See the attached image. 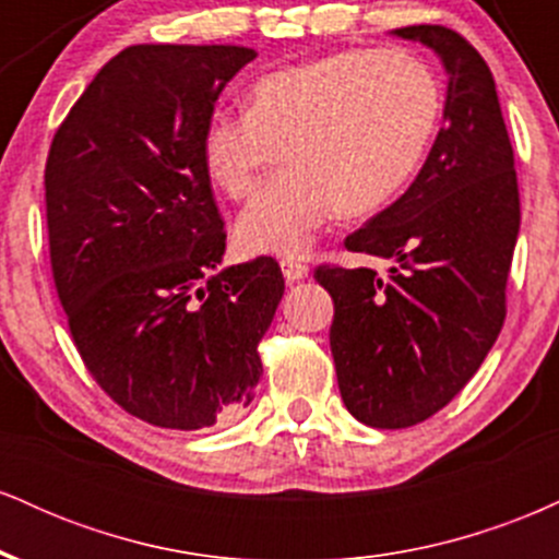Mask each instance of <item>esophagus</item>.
Instances as JSON below:
<instances>
[{
  "label": "esophagus",
  "instance_id": "esophagus-1",
  "mask_svg": "<svg viewBox=\"0 0 559 559\" xmlns=\"http://www.w3.org/2000/svg\"><path fill=\"white\" fill-rule=\"evenodd\" d=\"M281 271H284V278L288 281V284H294V281L307 278L310 267H307L305 262H299V260H294V258H284V260H281Z\"/></svg>",
  "mask_w": 559,
  "mask_h": 559
}]
</instances>
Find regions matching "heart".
<instances>
[{
	"label": "heart",
	"mask_w": 559,
	"mask_h": 559,
	"mask_svg": "<svg viewBox=\"0 0 559 559\" xmlns=\"http://www.w3.org/2000/svg\"><path fill=\"white\" fill-rule=\"evenodd\" d=\"M441 118V92L418 57L352 49L262 75L247 112L217 110L199 155L239 199L278 150L284 170L243 204L234 236L247 254H305L331 217L386 207L418 170Z\"/></svg>",
	"instance_id": "b5f03b06"
}]
</instances>
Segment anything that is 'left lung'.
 <instances>
[{
    "instance_id": "obj_1",
    "label": "left lung",
    "mask_w": 559,
    "mask_h": 559,
    "mask_svg": "<svg viewBox=\"0 0 559 559\" xmlns=\"http://www.w3.org/2000/svg\"><path fill=\"white\" fill-rule=\"evenodd\" d=\"M391 34L444 66V126L409 189L344 241L394 260L386 278L370 267L316 271L333 299L338 391L373 428L431 418L480 368L502 331L521 228L515 157L484 57L444 25Z\"/></svg>"
}]
</instances>
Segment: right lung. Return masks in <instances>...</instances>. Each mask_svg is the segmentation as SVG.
<instances>
[{
	"label": "right lung",
	"mask_w": 559,
	"mask_h": 559,
	"mask_svg": "<svg viewBox=\"0 0 559 559\" xmlns=\"http://www.w3.org/2000/svg\"><path fill=\"white\" fill-rule=\"evenodd\" d=\"M258 52L136 44L57 128L47 157L49 258L88 373L126 413L176 431L254 400L258 344L284 297L273 258L221 267L226 230L199 139Z\"/></svg>",
	"instance_id": "right-lung-1"
}]
</instances>
